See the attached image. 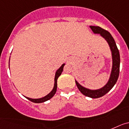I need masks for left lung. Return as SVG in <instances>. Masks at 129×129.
I'll return each instance as SVG.
<instances>
[{
	"label": "left lung",
	"mask_w": 129,
	"mask_h": 129,
	"mask_svg": "<svg viewBox=\"0 0 129 129\" xmlns=\"http://www.w3.org/2000/svg\"><path fill=\"white\" fill-rule=\"evenodd\" d=\"M89 27L91 29L93 34H100L101 36L103 37L108 43L110 51H111L112 59V66L109 79L103 87L97 89H88V88H86L82 86L75 80L76 84L82 93L86 97L95 99L99 98V97L105 95V94L107 93L114 87V85L116 84L117 78L119 77V74L120 55H119V52L117 47L115 40L112 36L111 34H110V32H108L107 30H105L99 26H89Z\"/></svg>",
	"instance_id": "8db88e82"
}]
</instances>
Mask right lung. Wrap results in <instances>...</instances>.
<instances>
[{"label": "right lung", "instance_id": "1", "mask_svg": "<svg viewBox=\"0 0 129 129\" xmlns=\"http://www.w3.org/2000/svg\"><path fill=\"white\" fill-rule=\"evenodd\" d=\"M65 65H66V63H63V64L61 66V67H60L58 69H57V71H56L55 77H54V84L53 89H52V91L49 93V94H47V95L45 96V97H41V98H38V99L29 98V97H25V96H24V97L27 99H28L29 101H30L33 102V103H44V102L47 101L49 100V99H51L54 95V94L56 93V92L57 80H58V77L61 75V73H62V71H63V67H64ZM9 68H10V60H9Z\"/></svg>", "mask_w": 129, "mask_h": 129}]
</instances>
